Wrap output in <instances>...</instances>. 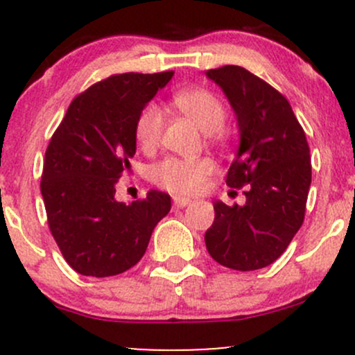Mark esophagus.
I'll use <instances>...</instances> for the list:
<instances>
[{
  "label": "esophagus",
  "instance_id": "34e87169",
  "mask_svg": "<svg viewBox=\"0 0 355 355\" xmlns=\"http://www.w3.org/2000/svg\"><path fill=\"white\" fill-rule=\"evenodd\" d=\"M191 200L189 198H183V197H173V205L177 207V209H183V207L190 205Z\"/></svg>",
  "mask_w": 355,
  "mask_h": 355
}]
</instances>
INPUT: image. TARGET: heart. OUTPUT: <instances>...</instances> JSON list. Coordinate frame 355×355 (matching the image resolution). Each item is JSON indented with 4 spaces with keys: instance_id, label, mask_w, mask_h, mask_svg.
Segmentation results:
<instances>
[{
    "instance_id": "1",
    "label": "heart",
    "mask_w": 355,
    "mask_h": 355,
    "mask_svg": "<svg viewBox=\"0 0 355 355\" xmlns=\"http://www.w3.org/2000/svg\"><path fill=\"white\" fill-rule=\"evenodd\" d=\"M173 105L185 116H189L203 133H215L225 123L227 112L214 93L207 89H182L173 95ZM165 116L162 108L148 103L141 110L137 120L135 133L138 145L144 150H153L158 145L164 132ZM215 165L209 158L183 160V158H165L150 170V178L155 185L177 195H190L198 191L207 177L214 172Z\"/></svg>"
}]
</instances>
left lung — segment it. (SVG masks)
I'll list each match as a JSON object with an SVG mask.
<instances>
[{
	"label": "left lung",
	"instance_id": "8db88e82",
	"mask_svg": "<svg viewBox=\"0 0 355 355\" xmlns=\"http://www.w3.org/2000/svg\"><path fill=\"white\" fill-rule=\"evenodd\" d=\"M207 78L222 88L239 126V150L227 173L230 189L245 187V205L214 202L205 232L211 259L234 270L275 262L304 222L311 189V150L291 103L245 68L227 64Z\"/></svg>",
	"mask_w": 355,
	"mask_h": 355
}]
</instances>
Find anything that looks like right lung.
Here are the masks:
<instances>
[{
    "label": "right lung",
    "mask_w": 355,
    "mask_h": 355,
    "mask_svg": "<svg viewBox=\"0 0 355 355\" xmlns=\"http://www.w3.org/2000/svg\"><path fill=\"white\" fill-rule=\"evenodd\" d=\"M173 71L123 73L76 96L44 153L42 195L48 225L73 270L112 277L145 254L157 223L172 209L170 195L118 202L115 187L137 152L135 126Z\"/></svg>",
    "instance_id": "right-lung-1"
}]
</instances>
